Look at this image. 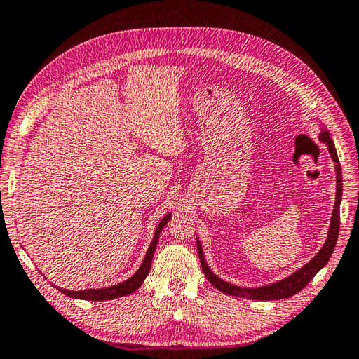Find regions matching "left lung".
<instances>
[{
	"label": "left lung",
	"instance_id": "left-lung-1",
	"mask_svg": "<svg viewBox=\"0 0 359 359\" xmlns=\"http://www.w3.org/2000/svg\"><path fill=\"white\" fill-rule=\"evenodd\" d=\"M318 140L327 146L332 161L337 163V165H335V172H337L335 205H333L327 238H325V241L320 249V252H318L309 262H306V264L301 269H298L297 272H293L292 275L283 278V280H280V281L270 283L266 285H259V287H241V285H236V284L221 280L219 276H217L212 272V269L209 267V264H207V261L204 258V252H203V245H201L200 238L196 236L198 255H200L203 272L207 276V280L212 283L213 287H217L222 293L232 294V297H240V298H247V299H258V301L284 299V298L293 297V294H297L298 292L304 289L306 285L312 281V278L318 272H320V270L325 264H327L333 250H335L338 233H339V205H341V198H342V173H341V165H339V159H338L335 144H333V140L330 138V132L325 129L324 126H320Z\"/></svg>",
	"mask_w": 359,
	"mask_h": 359
}]
</instances>
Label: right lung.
<instances>
[{
  "mask_svg": "<svg viewBox=\"0 0 359 359\" xmlns=\"http://www.w3.org/2000/svg\"><path fill=\"white\" fill-rule=\"evenodd\" d=\"M172 218V213H167L165 217L159 221V224L156 226V230L154 233V240L150 243L149 249L146 252V257L142 259L140 269L135 272L129 280H126L119 284L110 285V287H102V289H84V290H66L62 287H58V285H53L60 290L61 293H65L69 298H75V299H86V301H107V299H115V298H121L127 297V294L133 293L137 289H140L142 283L149 275L150 266H152V259H154V253L156 250V244H158V238L159 233L163 232V227L169 222Z\"/></svg>",
  "mask_w": 359,
  "mask_h": 359,
  "instance_id": "1",
  "label": "right lung"
}]
</instances>
